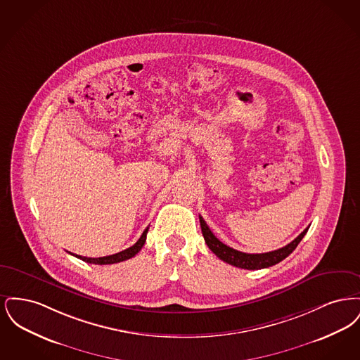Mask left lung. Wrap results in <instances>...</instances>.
<instances>
[{
    "label": "left lung",
    "instance_id": "left-lung-1",
    "mask_svg": "<svg viewBox=\"0 0 360 360\" xmlns=\"http://www.w3.org/2000/svg\"><path fill=\"white\" fill-rule=\"evenodd\" d=\"M200 223H201V231H202L206 245L210 248V251L216 257H219L221 260H224L225 263H229L235 267L245 269V270L266 269V267L274 266L276 263H279L281 260H283L285 257H289L291 252L295 250V247L300 244L302 238L307 235L309 229V228H307L301 235H298L288 245H285L279 250H275L271 252H266V254H245V252H240L238 250H233V248L228 247L226 244H224L223 241L217 239L213 235V232L209 229L205 220L201 216H200Z\"/></svg>",
    "mask_w": 360,
    "mask_h": 360
}]
</instances>
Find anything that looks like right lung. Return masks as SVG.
Returning <instances> with one entry per match:
<instances>
[{
    "label": "right lung",
    "instance_id": "add662e5",
    "mask_svg": "<svg viewBox=\"0 0 360 360\" xmlns=\"http://www.w3.org/2000/svg\"><path fill=\"white\" fill-rule=\"evenodd\" d=\"M147 232H148V226L144 229V232L141 233L140 239L137 240L136 243H135L132 247H129V248H127V250H124V251H121V252H117V254L109 255V257H81V255H75V254H71V252H70V254L74 255L75 257H78V259H81V260H84L86 263H93V264H113V263H120V262H124V260H127V259H131V257H135L137 252L143 248V245H144V243H146V238H147Z\"/></svg>",
    "mask_w": 360,
    "mask_h": 360
}]
</instances>
